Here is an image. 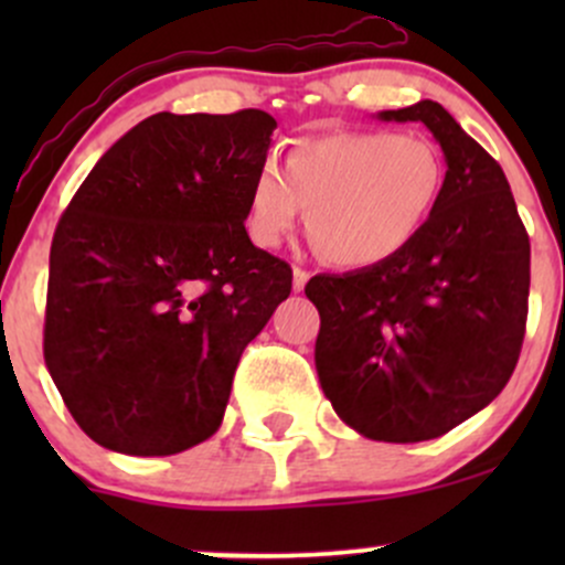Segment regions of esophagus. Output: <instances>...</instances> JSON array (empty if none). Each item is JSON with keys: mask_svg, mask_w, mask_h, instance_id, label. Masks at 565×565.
Masks as SVG:
<instances>
[{"mask_svg": "<svg viewBox=\"0 0 565 565\" xmlns=\"http://www.w3.org/2000/svg\"><path fill=\"white\" fill-rule=\"evenodd\" d=\"M308 278H310L308 270L295 268V270H291V287H295V291H302L305 284H308Z\"/></svg>", "mask_w": 565, "mask_h": 565, "instance_id": "esophagus-1", "label": "esophagus"}]
</instances>
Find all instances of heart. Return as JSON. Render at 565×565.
Instances as JSON below:
<instances>
[{"label": "heart", "instance_id": "1", "mask_svg": "<svg viewBox=\"0 0 565 565\" xmlns=\"http://www.w3.org/2000/svg\"><path fill=\"white\" fill-rule=\"evenodd\" d=\"M444 159L423 135L337 129L291 142L284 170L268 159L246 199L252 242L276 246L308 210L323 260L372 268L404 252L444 191Z\"/></svg>", "mask_w": 565, "mask_h": 565}]
</instances>
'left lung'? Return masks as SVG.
Listing matches in <instances>:
<instances>
[{"label":"left lung","instance_id":"8db88e82","mask_svg":"<svg viewBox=\"0 0 565 565\" xmlns=\"http://www.w3.org/2000/svg\"><path fill=\"white\" fill-rule=\"evenodd\" d=\"M380 121H423L444 151V191L404 252L313 276L316 372L361 436L417 444L449 433L508 385L529 313L531 244L502 167L436 100Z\"/></svg>","mask_w":565,"mask_h":565}]
</instances>
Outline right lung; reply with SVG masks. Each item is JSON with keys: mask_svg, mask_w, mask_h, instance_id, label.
Instances as JSON below:
<instances>
[{"mask_svg": "<svg viewBox=\"0 0 565 565\" xmlns=\"http://www.w3.org/2000/svg\"><path fill=\"white\" fill-rule=\"evenodd\" d=\"M276 119H142L97 159L50 249L44 364L95 444L170 457L215 436L244 348L291 291L246 199Z\"/></svg>", "mask_w": 565, "mask_h": 565, "instance_id": "1", "label": "right lung"}]
</instances>
